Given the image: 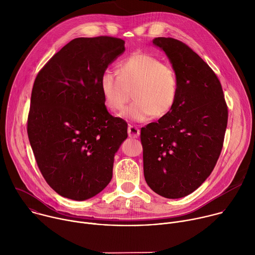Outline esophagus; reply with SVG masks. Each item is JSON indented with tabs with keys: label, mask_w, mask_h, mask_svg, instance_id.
Listing matches in <instances>:
<instances>
[{
	"label": "esophagus",
	"mask_w": 255,
	"mask_h": 255,
	"mask_svg": "<svg viewBox=\"0 0 255 255\" xmlns=\"http://www.w3.org/2000/svg\"><path fill=\"white\" fill-rule=\"evenodd\" d=\"M139 134H140V130H139V128L137 126L129 125V127H128V135H129V137L137 138L139 136Z\"/></svg>",
	"instance_id": "1"
}]
</instances>
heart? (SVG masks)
I'll return each instance as SVG.
<instances>
[{"label": "heart", "mask_w": 255, "mask_h": 255, "mask_svg": "<svg viewBox=\"0 0 255 255\" xmlns=\"http://www.w3.org/2000/svg\"><path fill=\"white\" fill-rule=\"evenodd\" d=\"M118 72L105 69L99 81L104 102L110 110H120L130 90L133 101L120 113L124 119L144 122L153 116L163 117L172 110L178 82L170 65L147 53H134L119 64Z\"/></svg>", "instance_id": "b5f03b06"}]
</instances>
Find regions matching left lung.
<instances>
[{
	"label": "left lung",
	"instance_id": "obj_1",
	"mask_svg": "<svg viewBox=\"0 0 255 255\" xmlns=\"http://www.w3.org/2000/svg\"><path fill=\"white\" fill-rule=\"evenodd\" d=\"M152 41L172 64L178 95L167 115L141 128L144 177L159 196L178 199L213 171L223 148L228 107L219 79L191 47L170 37Z\"/></svg>",
	"mask_w": 255,
	"mask_h": 255
}]
</instances>
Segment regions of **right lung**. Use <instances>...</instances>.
Returning a JSON list of instances; mask_svg holds the SVG:
<instances>
[{
  "label": "right lung",
  "mask_w": 255,
  "mask_h": 255,
  "mask_svg": "<svg viewBox=\"0 0 255 255\" xmlns=\"http://www.w3.org/2000/svg\"><path fill=\"white\" fill-rule=\"evenodd\" d=\"M124 43L111 36L76 38L35 79L28 138L46 183L64 198L90 199L112 179L114 155L128 125L108 112L99 81L124 52Z\"/></svg>",
  "instance_id": "1"
}]
</instances>
